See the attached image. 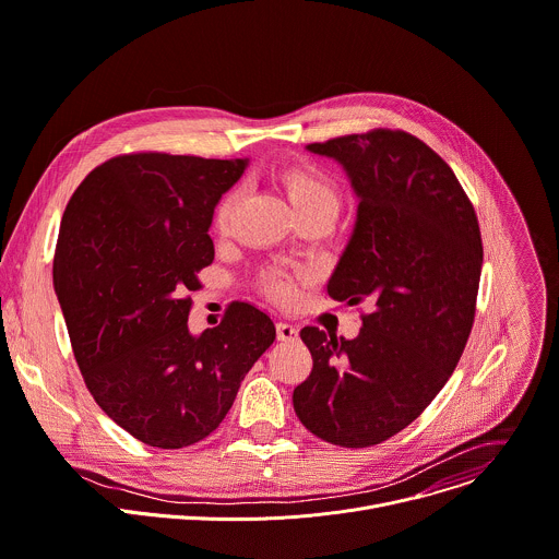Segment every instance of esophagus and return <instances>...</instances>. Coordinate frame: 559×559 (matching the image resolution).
I'll return each instance as SVG.
<instances>
[{"label": "esophagus", "mask_w": 559, "mask_h": 559, "mask_svg": "<svg viewBox=\"0 0 559 559\" xmlns=\"http://www.w3.org/2000/svg\"><path fill=\"white\" fill-rule=\"evenodd\" d=\"M276 336H278V341H294L298 336V330H296V325L281 321V323H276Z\"/></svg>", "instance_id": "esophagus-1"}]
</instances>
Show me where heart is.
Listing matches in <instances>:
<instances>
[{
  "label": "heart",
  "instance_id": "b5f03b06",
  "mask_svg": "<svg viewBox=\"0 0 559 559\" xmlns=\"http://www.w3.org/2000/svg\"><path fill=\"white\" fill-rule=\"evenodd\" d=\"M281 187L287 193L289 205L298 216H306L312 212H332L336 214L341 205V191L332 176H328L323 169L314 165H292L285 167L278 176ZM236 205V193L229 191L221 198V202L214 210V227L216 231L225 234L231 223V212ZM261 289L265 296H270L276 302H289L296 294L294 278L278 270L270 267L261 274Z\"/></svg>",
  "mask_w": 559,
  "mask_h": 559
}]
</instances>
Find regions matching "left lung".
Returning <instances> with one entry per match:
<instances>
[{
    "label": "left lung",
    "instance_id": "8db88e82",
    "mask_svg": "<svg viewBox=\"0 0 559 559\" xmlns=\"http://www.w3.org/2000/svg\"><path fill=\"white\" fill-rule=\"evenodd\" d=\"M334 158L359 198L328 281L334 300H368L357 338L302 328L310 377L300 424L328 443L368 448L411 426L460 364L484 263L477 214L452 169L419 138L374 129L308 144Z\"/></svg>",
    "mask_w": 559,
    "mask_h": 559
}]
</instances>
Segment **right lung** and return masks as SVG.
<instances>
[{"label":"right lung","instance_id":"add662e5","mask_svg":"<svg viewBox=\"0 0 559 559\" xmlns=\"http://www.w3.org/2000/svg\"><path fill=\"white\" fill-rule=\"evenodd\" d=\"M247 160L116 156L95 167L62 216L53 287L88 392L154 448L210 437L240 381L274 343L272 319L231 302L218 328L189 332V292L212 265L210 227Z\"/></svg>","mask_w":559,"mask_h":559}]
</instances>
